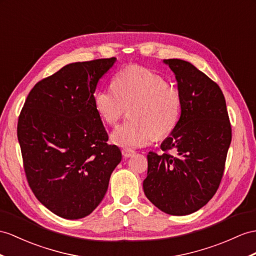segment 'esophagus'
Listing matches in <instances>:
<instances>
[{"label": "esophagus", "instance_id": "esophagus-1", "mask_svg": "<svg viewBox=\"0 0 256 256\" xmlns=\"http://www.w3.org/2000/svg\"><path fill=\"white\" fill-rule=\"evenodd\" d=\"M122 155H124V158H132V156H134V150H132V148H122Z\"/></svg>", "mask_w": 256, "mask_h": 256}]
</instances>
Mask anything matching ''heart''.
I'll return each instance as SVG.
<instances>
[{
    "label": "heart",
    "instance_id": "heart-1",
    "mask_svg": "<svg viewBox=\"0 0 256 256\" xmlns=\"http://www.w3.org/2000/svg\"><path fill=\"white\" fill-rule=\"evenodd\" d=\"M114 88H103L93 96L101 120L116 126L130 108L128 120L112 134V141L122 148L146 146L154 136L164 138L176 128L182 113V94L165 77L141 66L118 72Z\"/></svg>",
    "mask_w": 256,
    "mask_h": 256
}]
</instances>
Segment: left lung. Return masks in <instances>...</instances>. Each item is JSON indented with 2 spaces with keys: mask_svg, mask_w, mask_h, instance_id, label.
I'll use <instances>...</instances> for the list:
<instances>
[{
  "mask_svg": "<svg viewBox=\"0 0 256 256\" xmlns=\"http://www.w3.org/2000/svg\"><path fill=\"white\" fill-rule=\"evenodd\" d=\"M182 94L176 128L160 144L163 153L148 152L144 194L166 214L194 213L214 196L225 170L232 124L225 96L215 81L189 62L165 60ZM174 149L175 157L169 151Z\"/></svg>",
  "mask_w": 256,
  "mask_h": 256,
  "instance_id": "8db88e82",
  "label": "left lung"
}]
</instances>
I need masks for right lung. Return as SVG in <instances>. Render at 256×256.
<instances>
[{"label": "right lung", "instance_id": "add662e5", "mask_svg": "<svg viewBox=\"0 0 256 256\" xmlns=\"http://www.w3.org/2000/svg\"><path fill=\"white\" fill-rule=\"evenodd\" d=\"M116 58L72 63L36 82L18 117L17 136L36 198L66 220L91 214L122 160L93 104Z\"/></svg>", "mask_w": 256, "mask_h": 256}]
</instances>
